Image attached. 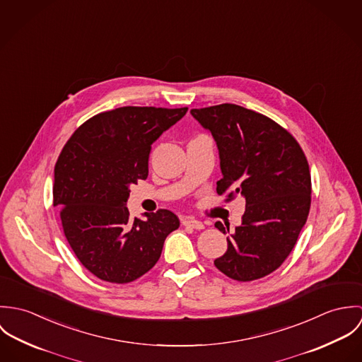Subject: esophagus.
I'll list each match as a JSON object with an SVG mask.
<instances>
[{
  "instance_id": "1",
  "label": "esophagus",
  "mask_w": 362,
  "mask_h": 362,
  "mask_svg": "<svg viewBox=\"0 0 362 362\" xmlns=\"http://www.w3.org/2000/svg\"><path fill=\"white\" fill-rule=\"evenodd\" d=\"M182 223H184V226H188V227L195 228V230L205 228V224L202 221H199V220H195V218H185Z\"/></svg>"
}]
</instances>
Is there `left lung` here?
I'll use <instances>...</instances> for the list:
<instances>
[{
  "instance_id": "obj_1",
  "label": "left lung",
  "mask_w": 362,
  "mask_h": 362,
  "mask_svg": "<svg viewBox=\"0 0 362 362\" xmlns=\"http://www.w3.org/2000/svg\"><path fill=\"white\" fill-rule=\"evenodd\" d=\"M191 114L217 145L223 175L217 194L245 199L243 221L214 266L238 281L267 276L290 255L308 218L307 157L279 124L241 105L192 108ZM216 227L226 234L220 221Z\"/></svg>"
}]
</instances>
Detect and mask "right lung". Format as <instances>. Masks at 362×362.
<instances>
[{
	"label": "right lung",
	"instance_id": "right-lung-1",
	"mask_svg": "<svg viewBox=\"0 0 362 362\" xmlns=\"http://www.w3.org/2000/svg\"><path fill=\"white\" fill-rule=\"evenodd\" d=\"M188 107H119L81 125L54 168V206L81 263L110 283H129L156 264L167 235L180 227L165 209L131 217L129 187L146 180L152 145Z\"/></svg>",
	"mask_w": 362,
	"mask_h": 362
}]
</instances>
